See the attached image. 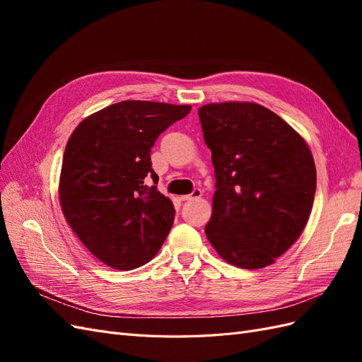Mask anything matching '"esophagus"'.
Returning <instances> with one entry per match:
<instances>
[{
  "instance_id": "1",
  "label": "esophagus",
  "mask_w": 362,
  "mask_h": 362,
  "mask_svg": "<svg viewBox=\"0 0 362 362\" xmlns=\"http://www.w3.org/2000/svg\"><path fill=\"white\" fill-rule=\"evenodd\" d=\"M202 196V190L201 189H194L190 194H184L181 196V201H193V199H198Z\"/></svg>"
}]
</instances>
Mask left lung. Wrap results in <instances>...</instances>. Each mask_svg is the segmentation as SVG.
<instances>
[{
  "instance_id": "8db88e82",
  "label": "left lung",
  "mask_w": 362,
  "mask_h": 362,
  "mask_svg": "<svg viewBox=\"0 0 362 362\" xmlns=\"http://www.w3.org/2000/svg\"><path fill=\"white\" fill-rule=\"evenodd\" d=\"M198 113L216 175L205 234L229 264L270 266L310 218L317 182L311 151L286 120L255 103L206 104Z\"/></svg>"
}]
</instances>
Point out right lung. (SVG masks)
I'll return each instance as SVG.
<instances>
[{"mask_svg":"<svg viewBox=\"0 0 362 362\" xmlns=\"http://www.w3.org/2000/svg\"><path fill=\"white\" fill-rule=\"evenodd\" d=\"M190 105L122 101L87 116L71 134L63 154L59 198L80 242L104 264L133 270L157 255L175 208L146 185L158 177L151 148Z\"/></svg>","mask_w":362,"mask_h":362,"instance_id":"obj_1","label":"right lung"}]
</instances>
